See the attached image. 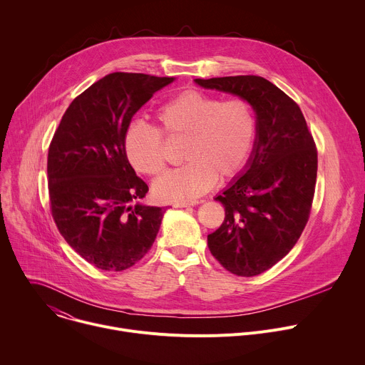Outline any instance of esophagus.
Instances as JSON below:
<instances>
[{"label": "esophagus", "instance_id": "34e87169", "mask_svg": "<svg viewBox=\"0 0 365 365\" xmlns=\"http://www.w3.org/2000/svg\"><path fill=\"white\" fill-rule=\"evenodd\" d=\"M202 200H183V202H176L173 203L175 207H187V206H195L197 203H200Z\"/></svg>", "mask_w": 365, "mask_h": 365}]
</instances>
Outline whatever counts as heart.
<instances>
[{"label": "heart", "instance_id": "b5f03b06", "mask_svg": "<svg viewBox=\"0 0 365 365\" xmlns=\"http://www.w3.org/2000/svg\"><path fill=\"white\" fill-rule=\"evenodd\" d=\"M159 129L135 123L125 138L132 166L148 176L166 169L165 139L185 142V166L163 175L153 185L162 202H183L206 193L217 180L242 172L252 155L258 123L252 106L242 98L219 97L189 88L156 111Z\"/></svg>", "mask_w": 365, "mask_h": 365}]
</instances>
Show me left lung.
I'll return each mask as SVG.
<instances>
[{
    "label": "left lung",
    "instance_id": "8db88e82",
    "mask_svg": "<svg viewBox=\"0 0 365 365\" xmlns=\"http://www.w3.org/2000/svg\"><path fill=\"white\" fill-rule=\"evenodd\" d=\"M199 86L247 100L257 113V140L245 172L215 200L225 220L207 235L216 261L237 277H255L298 242L312 206L318 155L299 106L259 76L196 78Z\"/></svg>",
    "mask_w": 365,
    "mask_h": 365
}]
</instances>
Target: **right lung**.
<instances>
[{
  "instance_id": "right-lung-1",
  "label": "right lung",
  "mask_w": 365,
  "mask_h": 365,
  "mask_svg": "<svg viewBox=\"0 0 365 365\" xmlns=\"http://www.w3.org/2000/svg\"><path fill=\"white\" fill-rule=\"evenodd\" d=\"M175 77L111 73L77 96L48 148L50 209L58 232L88 264L125 271L152 248L165 207L130 205L149 186L129 163L136 111Z\"/></svg>"
}]
</instances>
